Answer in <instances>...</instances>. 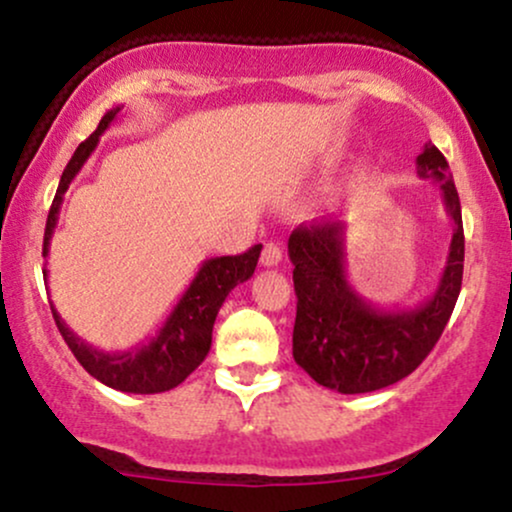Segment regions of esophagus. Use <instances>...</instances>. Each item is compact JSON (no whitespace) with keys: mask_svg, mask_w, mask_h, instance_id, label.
I'll list each match as a JSON object with an SVG mask.
<instances>
[{"mask_svg":"<svg viewBox=\"0 0 512 512\" xmlns=\"http://www.w3.org/2000/svg\"><path fill=\"white\" fill-rule=\"evenodd\" d=\"M281 257H284V250H281L276 243H267L262 248V264H264V267H276V264L281 262Z\"/></svg>","mask_w":512,"mask_h":512,"instance_id":"obj_1","label":"esophagus"}]
</instances>
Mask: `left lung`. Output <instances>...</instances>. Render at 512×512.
Returning a JSON list of instances; mask_svg holds the SVG:
<instances>
[{"label": "left lung", "instance_id": "1", "mask_svg": "<svg viewBox=\"0 0 512 512\" xmlns=\"http://www.w3.org/2000/svg\"><path fill=\"white\" fill-rule=\"evenodd\" d=\"M416 175L440 185L452 221L448 260L436 291L414 308H380L346 276V226H298L289 238L296 289L293 358L315 383L342 395L383 390L407 378L431 354L462 289L464 231L455 180L445 156L426 144Z\"/></svg>", "mask_w": 512, "mask_h": 512}]
</instances>
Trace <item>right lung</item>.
Instances as JSON below:
<instances>
[{
    "instance_id": "right-lung-1",
    "label": "right lung",
    "mask_w": 512,
    "mask_h": 512,
    "mask_svg": "<svg viewBox=\"0 0 512 512\" xmlns=\"http://www.w3.org/2000/svg\"><path fill=\"white\" fill-rule=\"evenodd\" d=\"M120 110L122 105H115L113 110H108L101 117L96 132L86 142L76 146L72 161L64 168L57 195L52 199L48 223H45L43 257H48L50 252V240L52 233H55L57 219H60L64 192L69 190L72 180L84 168L88 156L96 151L98 142H101V134L117 120ZM260 252L262 245H255V248L243 252V255L204 260L195 279L190 281L180 301L173 305L166 322L158 327L154 337H149L146 342L132 346L127 351H103L84 342L81 337H76L67 327V322L62 320V315L55 310V305H50L52 317H55L57 330H60L64 342L72 349L76 361L93 378L101 380L103 385L120 392H132V395H156V392L173 390L207 358L216 315H219L228 293L255 274ZM43 276L48 279V269H43Z\"/></svg>"
}]
</instances>
